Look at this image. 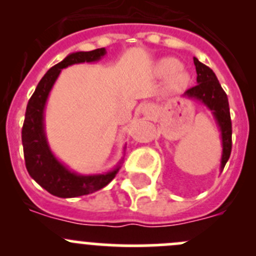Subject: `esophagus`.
I'll use <instances>...</instances> for the list:
<instances>
[{
    "label": "esophagus",
    "instance_id": "1",
    "mask_svg": "<svg viewBox=\"0 0 256 256\" xmlns=\"http://www.w3.org/2000/svg\"><path fill=\"white\" fill-rule=\"evenodd\" d=\"M147 110H150V108H147Z\"/></svg>",
    "mask_w": 256,
    "mask_h": 256
}]
</instances>
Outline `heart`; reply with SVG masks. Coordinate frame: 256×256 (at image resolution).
<instances>
[{"instance_id":"1","label":"heart","mask_w":256,"mask_h":256,"mask_svg":"<svg viewBox=\"0 0 256 256\" xmlns=\"http://www.w3.org/2000/svg\"><path fill=\"white\" fill-rule=\"evenodd\" d=\"M156 72L158 76H172L171 84L174 88L183 86L187 84L188 79H190L187 72L182 69V63L176 58H164L157 62Z\"/></svg>"}]
</instances>
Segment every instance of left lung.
<instances>
[{
  "mask_svg": "<svg viewBox=\"0 0 256 256\" xmlns=\"http://www.w3.org/2000/svg\"><path fill=\"white\" fill-rule=\"evenodd\" d=\"M193 62L197 72L198 84L188 89L184 92V96L200 100L213 112L222 134L223 152H222L220 171H223L232 152V120L228 96L219 84L214 72L206 64L200 63L196 56L193 58Z\"/></svg>",
  "mask_w": 256,
  "mask_h": 256,
  "instance_id": "8db88e82",
  "label": "left lung"
}]
</instances>
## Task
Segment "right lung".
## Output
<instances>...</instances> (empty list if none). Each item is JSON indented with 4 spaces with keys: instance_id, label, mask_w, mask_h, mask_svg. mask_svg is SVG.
<instances>
[{
    "instance_id": "1",
    "label": "right lung",
    "mask_w": 256,
    "mask_h": 256,
    "mask_svg": "<svg viewBox=\"0 0 256 256\" xmlns=\"http://www.w3.org/2000/svg\"><path fill=\"white\" fill-rule=\"evenodd\" d=\"M105 54V48H98L90 52H76L66 56L60 63L52 66L44 74L28 102L22 128L26 168L40 187L56 197L74 198L96 192L109 184L120 170V166H116V168L108 174L92 176L74 174L52 154L44 132L46 102L62 69L73 64L96 62Z\"/></svg>"
}]
</instances>
